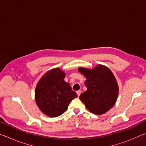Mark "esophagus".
<instances>
[{
	"mask_svg": "<svg viewBox=\"0 0 146 146\" xmlns=\"http://www.w3.org/2000/svg\"><path fill=\"white\" fill-rule=\"evenodd\" d=\"M80 93H81V91H80V90H79V91H76V94H77L78 97H79V96L80 95Z\"/></svg>",
	"mask_w": 146,
	"mask_h": 146,
	"instance_id": "1",
	"label": "esophagus"
}]
</instances>
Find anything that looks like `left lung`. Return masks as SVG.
<instances>
[{
  "label": "left lung",
  "instance_id": "left-lung-1",
  "mask_svg": "<svg viewBox=\"0 0 146 146\" xmlns=\"http://www.w3.org/2000/svg\"><path fill=\"white\" fill-rule=\"evenodd\" d=\"M78 71L86 78L87 90L80 95L86 108L95 115L104 114L117 101L118 86L114 75L105 66L98 64L95 68H79Z\"/></svg>",
  "mask_w": 146,
  "mask_h": 146
}]
</instances>
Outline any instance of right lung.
Listing matches in <instances>:
<instances>
[{"label": "right lung", "mask_w": 146, "mask_h": 146, "mask_svg": "<svg viewBox=\"0 0 146 146\" xmlns=\"http://www.w3.org/2000/svg\"><path fill=\"white\" fill-rule=\"evenodd\" d=\"M65 75L60 68L52 69L42 76L36 86V104L48 117H56L63 114L71 100L77 97L70 85L64 81Z\"/></svg>", "instance_id": "add662e5"}]
</instances>
